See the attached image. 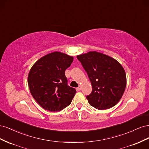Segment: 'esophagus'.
I'll use <instances>...</instances> for the list:
<instances>
[{
    "instance_id": "esophagus-1",
    "label": "esophagus",
    "mask_w": 149,
    "mask_h": 149,
    "mask_svg": "<svg viewBox=\"0 0 149 149\" xmlns=\"http://www.w3.org/2000/svg\"><path fill=\"white\" fill-rule=\"evenodd\" d=\"M76 89H77V91H80V90H81V86H79V87H78L77 88H76Z\"/></svg>"
}]
</instances>
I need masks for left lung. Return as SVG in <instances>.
<instances>
[{
	"instance_id": "1",
	"label": "left lung",
	"mask_w": 149,
	"mask_h": 149,
	"mask_svg": "<svg viewBox=\"0 0 149 149\" xmlns=\"http://www.w3.org/2000/svg\"><path fill=\"white\" fill-rule=\"evenodd\" d=\"M76 57L92 84V92L86 96L89 104L99 110L116 105L123 95L127 83L124 68L114 58L96 51Z\"/></svg>"
}]
</instances>
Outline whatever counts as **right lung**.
I'll use <instances>...</instances> for the list:
<instances>
[{"label":"right lung","mask_w":149,"mask_h":149,"mask_svg":"<svg viewBox=\"0 0 149 149\" xmlns=\"http://www.w3.org/2000/svg\"><path fill=\"white\" fill-rule=\"evenodd\" d=\"M73 57L55 52L36 61L28 76V84L33 97L44 109L60 111L69 106L76 91L67 84L65 70Z\"/></svg>","instance_id":"obj_1"}]
</instances>
